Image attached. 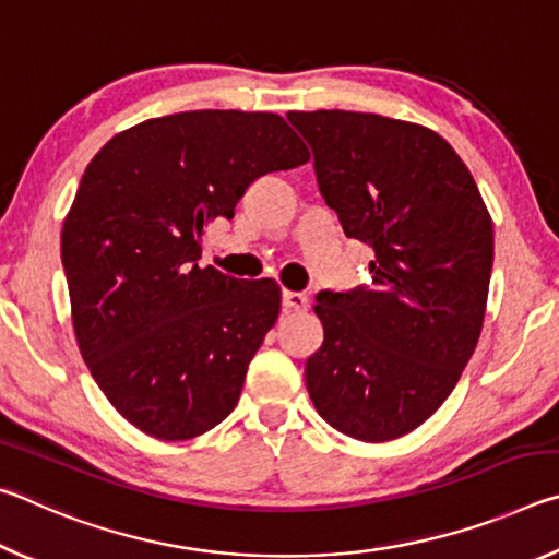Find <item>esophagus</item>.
<instances>
[{"mask_svg": "<svg viewBox=\"0 0 559 559\" xmlns=\"http://www.w3.org/2000/svg\"><path fill=\"white\" fill-rule=\"evenodd\" d=\"M283 308L296 310V313H300V310L308 308V296H306V293H298V290H283Z\"/></svg>", "mask_w": 559, "mask_h": 559, "instance_id": "1", "label": "esophagus"}]
</instances>
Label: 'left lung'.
I'll return each instance as SVG.
<instances>
[{
    "label": "left lung",
    "instance_id": "8db88e82",
    "mask_svg": "<svg viewBox=\"0 0 559 559\" xmlns=\"http://www.w3.org/2000/svg\"><path fill=\"white\" fill-rule=\"evenodd\" d=\"M320 194L374 249L372 283L318 293L323 345L306 362L318 414L359 441L414 431L453 392L484 328L493 222L447 140L353 110H290Z\"/></svg>",
    "mask_w": 559,
    "mask_h": 559
}]
</instances>
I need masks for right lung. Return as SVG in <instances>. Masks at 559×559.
Returning a JSON list of instances; mask_svg holds the SVG:
<instances>
[{
    "mask_svg": "<svg viewBox=\"0 0 559 559\" xmlns=\"http://www.w3.org/2000/svg\"><path fill=\"white\" fill-rule=\"evenodd\" d=\"M308 159L276 112L187 110L118 132L88 163L61 261L81 355L132 427L185 441L234 412L281 288L200 269L202 236L251 182Z\"/></svg>",
    "mask_w": 559,
    "mask_h": 559,
    "instance_id": "add662e5",
    "label": "right lung"
}]
</instances>
